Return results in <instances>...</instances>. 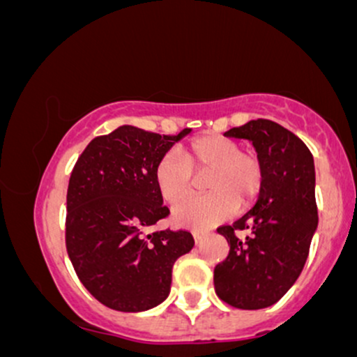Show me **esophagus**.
I'll return each mask as SVG.
<instances>
[{"instance_id":"obj_1","label":"esophagus","mask_w":357,"mask_h":357,"mask_svg":"<svg viewBox=\"0 0 357 357\" xmlns=\"http://www.w3.org/2000/svg\"><path fill=\"white\" fill-rule=\"evenodd\" d=\"M192 236H195L196 243H199V241H203V238H204V236H206V235H204L203 231H192Z\"/></svg>"}]
</instances>
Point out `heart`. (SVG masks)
<instances>
[{
    "instance_id": "1",
    "label": "heart",
    "mask_w": 357,
    "mask_h": 357,
    "mask_svg": "<svg viewBox=\"0 0 357 357\" xmlns=\"http://www.w3.org/2000/svg\"><path fill=\"white\" fill-rule=\"evenodd\" d=\"M208 171L204 195H184L194 185V173ZM154 183L166 203L183 202L173 210L179 227L210 228L235 215L236 208L257 202L265 184V165L255 151L241 149L236 139L204 134L184 147V154L167 151L154 166Z\"/></svg>"
}]
</instances>
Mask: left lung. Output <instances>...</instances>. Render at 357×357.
I'll return each instance as SVG.
<instances>
[{"label":"left lung","instance_id":"obj_1","mask_svg":"<svg viewBox=\"0 0 357 357\" xmlns=\"http://www.w3.org/2000/svg\"><path fill=\"white\" fill-rule=\"evenodd\" d=\"M225 136L253 142L265 165V184L247 215L216 228L230 252L215 267V290L236 309H265L296 284L309 257L317 228L314 159L301 137L268 119L233 127Z\"/></svg>","mask_w":357,"mask_h":357}]
</instances>
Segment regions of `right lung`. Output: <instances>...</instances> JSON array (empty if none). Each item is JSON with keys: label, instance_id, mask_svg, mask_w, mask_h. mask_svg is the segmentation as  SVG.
Returning a JSON list of instances; mask_svg holds the SVG:
<instances>
[{"label": "right lung", "instance_id": "right-lung-1", "mask_svg": "<svg viewBox=\"0 0 357 357\" xmlns=\"http://www.w3.org/2000/svg\"><path fill=\"white\" fill-rule=\"evenodd\" d=\"M178 136L122 126L89 142L67 191L65 245L77 275L100 304L141 312L169 296L173 265L195 245L188 230L146 228L169 215L154 166Z\"/></svg>", "mask_w": 357, "mask_h": 357}]
</instances>
